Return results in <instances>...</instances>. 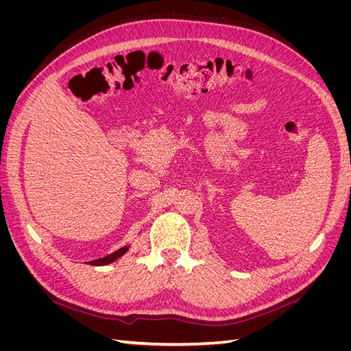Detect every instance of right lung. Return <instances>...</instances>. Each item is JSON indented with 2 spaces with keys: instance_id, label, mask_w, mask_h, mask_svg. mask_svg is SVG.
Segmentation results:
<instances>
[{
  "instance_id": "obj_1",
  "label": "right lung",
  "mask_w": 351,
  "mask_h": 351,
  "mask_svg": "<svg viewBox=\"0 0 351 351\" xmlns=\"http://www.w3.org/2000/svg\"><path fill=\"white\" fill-rule=\"evenodd\" d=\"M129 249H130V244H127V246H124V247H121V249H119V250H115V252L107 254V256L98 258V259H95V261H90L89 265H95V267H101V265L112 263V262H115L117 259H120V258L123 256V254H125L127 252H129Z\"/></svg>"
}]
</instances>
